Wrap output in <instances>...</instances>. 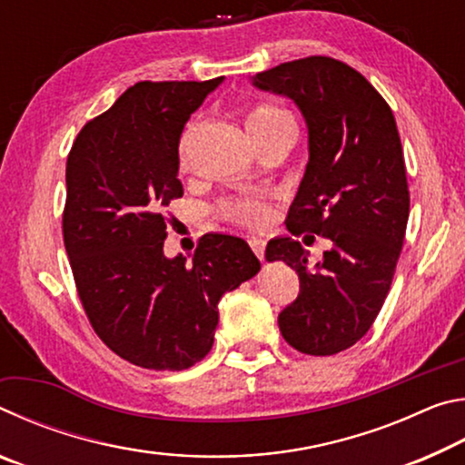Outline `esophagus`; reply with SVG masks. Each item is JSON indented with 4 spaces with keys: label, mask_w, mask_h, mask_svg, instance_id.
Segmentation results:
<instances>
[{
    "label": "esophagus",
    "mask_w": 465,
    "mask_h": 465,
    "mask_svg": "<svg viewBox=\"0 0 465 465\" xmlns=\"http://www.w3.org/2000/svg\"><path fill=\"white\" fill-rule=\"evenodd\" d=\"M248 243H250V248H252V252H254V254L261 258H264V248H266V242L262 240V238H250L248 240Z\"/></svg>",
    "instance_id": "34e87169"
}]
</instances>
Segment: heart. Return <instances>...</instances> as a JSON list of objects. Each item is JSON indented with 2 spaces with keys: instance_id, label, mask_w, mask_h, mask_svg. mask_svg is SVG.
I'll return each instance as SVG.
<instances>
[{
  "instance_id": "b5f03b06",
  "label": "heart",
  "mask_w": 465,
  "mask_h": 465,
  "mask_svg": "<svg viewBox=\"0 0 465 465\" xmlns=\"http://www.w3.org/2000/svg\"><path fill=\"white\" fill-rule=\"evenodd\" d=\"M243 123H246L250 137L258 139L262 137L266 131L279 127L282 123H293V121H291V116L285 113V110H281L274 104L261 102V104H254L246 110V114H243ZM191 135L193 131L188 129L183 135V139H180V147H178L180 163H184L186 147H188V141H191ZM222 211L227 219H232V222L246 227H264L271 222V209L266 207L264 203H258V201L225 203Z\"/></svg>"
}]
</instances>
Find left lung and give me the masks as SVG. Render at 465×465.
<instances>
[{
  "label": "left lung",
  "mask_w": 465,
  "mask_h": 465,
  "mask_svg": "<svg viewBox=\"0 0 465 465\" xmlns=\"http://www.w3.org/2000/svg\"><path fill=\"white\" fill-rule=\"evenodd\" d=\"M252 84L293 100L310 137L291 235L271 240L264 254L299 274L297 299L279 313L281 334L305 355H336L371 328L402 252L411 194L396 119L357 69L332 57L281 63ZM303 232L331 240L313 270L294 240Z\"/></svg>",
  "instance_id": "left-lung-1"
}]
</instances>
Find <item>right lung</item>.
Here are the masks:
<instances>
[{"label":"right lung","instance_id":"right-lung-1","mask_svg":"<svg viewBox=\"0 0 465 465\" xmlns=\"http://www.w3.org/2000/svg\"><path fill=\"white\" fill-rule=\"evenodd\" d=\"M222 82L131 85L67 155L63 242L77 295L100 341L143 369L183 371L204 359L219 299L261 271L235 235H203L193 264L163 254V209L184 194L180 135Z\"/></svg>","mask_w":465,"mask_h":465}]
</instances>
